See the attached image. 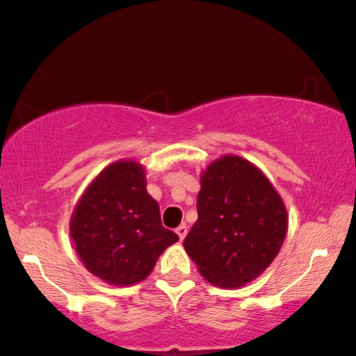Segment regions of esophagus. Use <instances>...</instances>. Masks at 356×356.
<instances>
[{"label": "esophagus", "instance_id": "1", "mask_svg": "<svg viewBox=\"0 0 356 356\" xmlns=\"http://www.w3.org/2000/svg\"><path fill=\"white\" fill-rule=\"evenodd\" d=\"M175 233H177L179 239L184 241V238H186V236H187V226L186 225H181V226L177 227V229H175Z\"/></svg>", "mask_w": 356, "mask_h": 356}]
</instances>
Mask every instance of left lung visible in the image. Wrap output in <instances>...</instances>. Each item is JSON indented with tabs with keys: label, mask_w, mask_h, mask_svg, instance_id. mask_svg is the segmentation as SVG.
<instances>
[{
	"label": "left lung",
	"mask_w": 356,
	"mask_h": 356,
	"mask_svg": "<svg viewBox=\"0 0 356 356\" xmlns=\"http://www.w3.org/2000/svg\"><path fill=\"white\" fill-rule=\"evenodd\" d=\"M200 186L186 252L211 285L244 286L280 252L288 231L285 203L257 165L236 154L208 164Z\"/></svg>",
	"instance_id": "1"
}]
</instances>
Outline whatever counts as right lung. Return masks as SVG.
<instances>
[{
    "instance_id": "right-lung-1",
    "label": "right lung",
    "mask_w": 356,
    "mask_h": 356,
    "mask_svg": "<svg viewBox=\"0 0 356 356\" xmlns=\"http://www.w3.org/2000/svg\"><path fill=\"white\" fill-rule=\"evenodd\" d=\"M70 236L84 267L113 286L143 282L179 241L161 222L145 168L134 159L115 161L92 179L71 215Z\"/></svg>"
}]
</instances>
